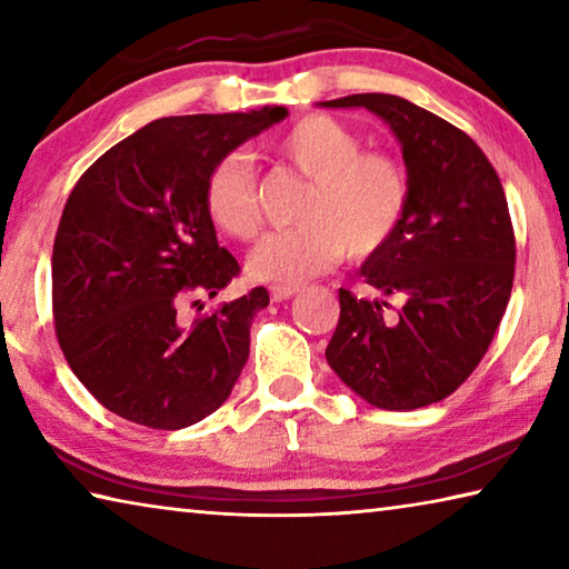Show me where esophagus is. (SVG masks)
<instances>
[{"label": "esophagus", "instance_id": "1", "mask_svg": "<svg viewBox=\"0 0 569 569\" xmlns=\"http://www.w3.org/2000/svg\"><path fill=\"white\" fill-rule=\"evenodd\" d=\"M298 293V286H271V298L278 301H286V298H291Z\"/></svg>", "mask_w": 569, "mask_h": 569}]
</instances>
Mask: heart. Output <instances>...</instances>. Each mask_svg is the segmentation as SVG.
Listing matches in <instances>:
<instances>
[{
  "mask_svg": "<svg viewBox=\"0 0 569 569\" xmlns=\"http://www.w3.org/2000/svg\"><path fill=\"white\" fill-rule=\"evenodd\" d=\"M276 156L311 178L301 208L303 226L276 230L248 253L253 281L296 286L331 268L343 250L353 258L377 253L399 228L409 206V178L383 152H361L356 132L329 114H308L276 140ZM206 210L220 233L250 240L261 228L256 170L233 152L206 180Z\"/></svg>",
  "mask_w": 569,
  "mask_h": 569,
  "instance_id": "b5f03b06",
  "label": "heart"
}]
</instances>
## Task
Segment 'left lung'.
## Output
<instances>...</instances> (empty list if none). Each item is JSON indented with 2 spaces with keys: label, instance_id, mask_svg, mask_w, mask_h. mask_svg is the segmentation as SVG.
I'll return each instance as SVG.
<instances>
[{
  "label": "left lung",
  "instance_id": "8db88e82",
  "mask_svg": "<svg viewBox=\"0 0 569 569\" xmlns=\"http://www.w3.org/2000/svg\"><path fill=\"white\" fill-rule=\"evenodd\" d=\"M366 108L401 146L409 206L359 273L386 298L339 288L326 361L371 407L411 411L447 399L487 353L515 281V233L497 170L467 132L397 94L321 102Z\"/></svg>",
  "mask_w": 569,
  "mask_h": 569
}]
</instances>
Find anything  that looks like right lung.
Returning <instances> with one entry per match:
<instances>
[{"mask_svg":"<svg viewBox=\"0 0 569 569\" xmlns=\"http://www.w3.org/2000/svg\"><path fill=\"white\" fill-rule=\"evenodd\" d=\"M288 118L250 112L152 120L82 172L52 250L57 341L104 409L150 429H186L230 397L250 353L263 286L196 321L182 308L238 276L206 210L218 160Z\"/></svg>","mask_w":569,"mask_h":569,"instance_id":"right-lung-1","label":"right lung"}]
</instances>
